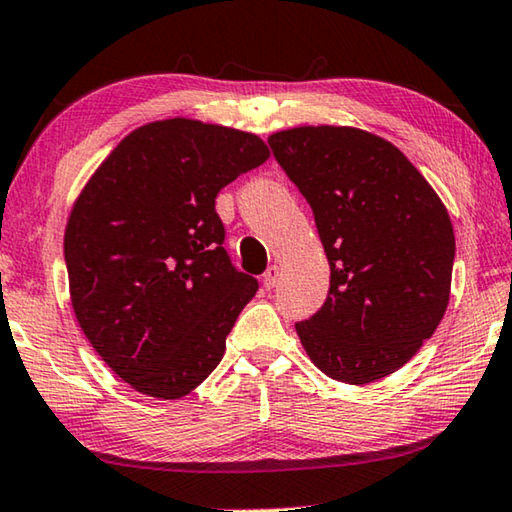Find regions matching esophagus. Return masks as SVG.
<instances>
[{
	"mask_svg": "<svg viewBox=\"0 0 512 512\" xmlns=\"http://www.w3.org/2000/svg\"><path fill=\"white\" fill-rule=\"evenodd\" d=\"M278 280H280V266L278 264H271L269 269L264 271V287L266 289H273L275 285H278Z\"/></svg>",
	"mask_w": 512,
	"mask_h": 512,
	"instance_id": "34e87169",
	"label": "esophagus"
}]
</instances>
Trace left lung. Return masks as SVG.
Returning <instances> with one entry per match:
<instances>
[{
    "label": "left lung",
    "mask_w": 512,
    "mask_h": 512,
    "mask_svg": "<svg viewBox=\"0 0 512 512\" xmlns=\"http://www.w3.org/2000/svg\"><path fill=\"white\" fill-rule=\"evenodd\" d=\"M314 212L330 291L296 323L326 376L367 385L401 369L449 305L456 237L444 202L405 154L358 127L303 125L269 136Z\"/></svg>",
    "instance_id": "8db88e82"
}]
</instances>
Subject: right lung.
<instances>
[{"label":"right lung","instance_id":"right-lung-1","mask_svg":"<svg viewBox=\"0 0 512 512\" xmlns=\"http://www.w3.org/2000/svg\"><path fill=\"white\" fill-rule=\"evenodd\" d=\"M269 154L241 129L154 120L127 134L77 196L63 237L72 310L136 392L182 399L221 362L257 280L225 253L216 196Z\"/></svg>","mask_w":512,"mask_h":512}]
</instances>
